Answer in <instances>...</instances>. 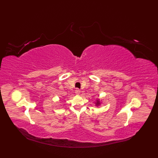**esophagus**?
I'll return each mask as SVG.
<instances>
[{"label":"esophagus","instance_id":"1","mask_svg":"<svg viewBox=\"0 0 158 158\" xmlns=\"http://www.w3.org/2000/svg\"><path fill=\"white\" fill-rule=\"evenodd\" d=\"M75 93H76V95H79L81 93V91H80V89L77 88L76 90H75Z\"/></svg>","mask_w":158,"mask_h":158}]
</instances>
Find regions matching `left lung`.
Masks as SVG:
<instances>
[{"label":"left lung","instance_id":"8db88e82","mask_svg":"<svg viewBox=\"0 0 158 158\" xmlns=\"http://www.w3.org/2000/svg\"><path fill=\"white\" fill-rule=\"evenodd\" d=\"M101 102L100 100H99V99H97V100L96 101V102H95V106H98L101 105Z\"/></svg>","mask_w":158,"mask_h":158}]
</instances>
